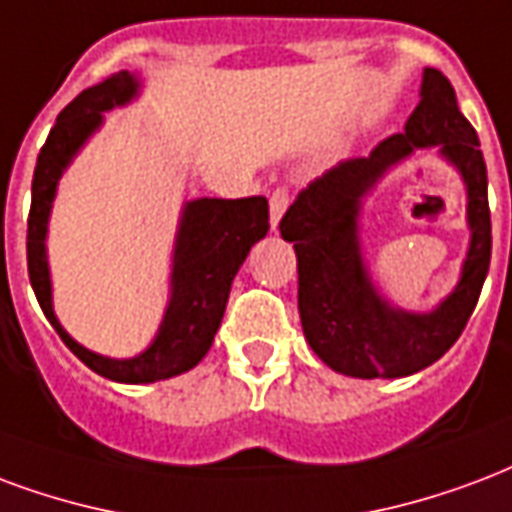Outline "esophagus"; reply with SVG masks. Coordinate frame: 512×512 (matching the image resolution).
<instances>
[{
  "instance_id": "1",
  "label": "esophagus",
  "mask_w": 512,
  "mask_h": 512,
  "mask_svg": "<svg viewBox=\"0 0 512 512\" xmlns=\"http://www.w3.org/2000/svg\"><path fill=\"white\" fill-rule=\"evenodd\" d=\"M287 206H290V192L287 189H274V195H271V200H268V208H271V227H279V219H282V214L287 211Z\"/></svg>"
}]
</instances>
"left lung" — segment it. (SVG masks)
I'll return each mask as SVG.
<instances>
[{
  "instance_id": "obj_1",
  "label": "left lung",
  "mask_w": 512,
  "mask_h": 512,
  "mask_svg": "<svg viewBox=\"0 0 512 512\" xmlns=\"http://www.w3.org/2000/svg\"><path fill=\"white\" fill-rule=\"evenodd\" d=\"M418 148H437L468 187V257L454 293L431 313L393 307L373 285L360 244L362 198ZM279 230L298 257V312L306 342L333 372L393 380L439 361L475 312L491 263L486 162L448 78L426 67L418 108L404 132L382 140L369 157L339 162L312 181L287 208Z\"/></svg>"
}]
</instances>
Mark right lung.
<instances>
[{
    "instance_id": "right-lung-1",
    "label": "right lung",
    "mask_w": 512,
    "mask_h": 512,
    "mask_svg": "<svg viewBox=\"0 0 512 512\" xmlns=\"http://www.w3.org/2000/svg\"><path fill=\"white\" fill-rule=\"evenodd\" d=\"M140 94L138 75L121 73L105 78L75 97L56 119L54 130L37 157L32 179V211L26 230L29 282L40 309L54 325L62 342L92 372L113 382H157L189 372L211 350L214 333L225 314L230 285L244 266L249 249L268 233L266 198H198L181 208L173 266H170V301L151 344L132 358H108L86 350L64 331L54 312V287L48 268V219L56 200V187L64 170L78 157L86 140L100 130L105 113L127 105Z\"/></svg>"
}]
</instances>
